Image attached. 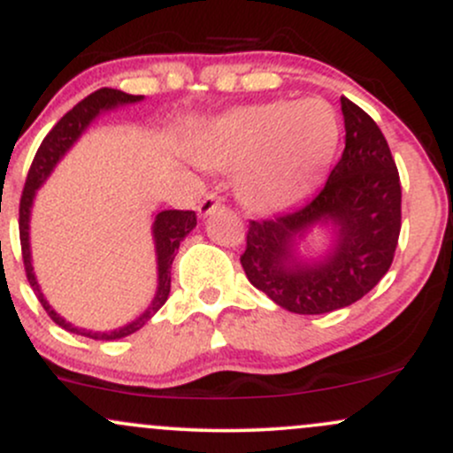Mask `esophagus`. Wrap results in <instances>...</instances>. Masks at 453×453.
Here are the masks:
<instances>
[{
	"label": "esophagus",
	"mask_w": 453,
	"mask_h": 453,
	"mask_svg": "<svg viewBox=\"0 0 453 453\" xmlns=\"http://www.w3.org/2000/svg\"><path fill=\"white\" fill-rule=\"evenodd\" d=\"M219 206H221V202H219V197H217V194H206L204 200L197 204V215L206 217V215H211V212H215Z\"/></svg>",
	"instance_id": "obj_1"
}]
</instances>
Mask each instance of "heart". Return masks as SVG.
<instances>
[{
    "label": "heart",
    "mask_w": 453,
    "mask_h": 453,
    "mask_svg": "<svg viewBox=\"0 0 453 453\" xmlns=\"http://www.w3.org/2000/svg\"><path fill=\"white\" fill-rule=\"evenodd\" d=\"M339 134L326 102L251 104L202 129L194 157L204 168L238 173L236 191L247 209L274 212L315 189L334 159Z\"/></svg>",
    "instance_id": "1"
}]
</instances>
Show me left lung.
Listing matches in <instances>:
<instances>
[{
	"instance_id": "left-lung-1",
	"label": "left lung",
	"mask_w": 453,
	"mask_h": 453,
	"mask_svg": "<svg viewBox=\"0 0 453 453\" xmlns=\"http://www.w3.org/2000/svg\"><path fill=\"white\" fill-rule=\"evenodd\" d=\"M345 150L324 189L298 209L249 221L241 256L253 288L298 315H321L366 296L392 266L400 236V176L381 129L360 106L341 97ZM317 222L337 241L319 263H303L295 244Z\"/></svg>"
}]
</instances>
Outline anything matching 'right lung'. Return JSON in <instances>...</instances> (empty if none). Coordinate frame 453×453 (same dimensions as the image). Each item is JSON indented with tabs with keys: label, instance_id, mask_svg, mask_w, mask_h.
<instances>
[{
	"label": "right lung",
	"instance_id": "right-lung-1",
	"mask_svg": "<svg viewBox=\"0 0 453 453\" xmlns=\"http://www.w3.org/2000/svg\"><path fill=\"white\" fill-rule=\"evenodd\" d=\"M142 100V96H129L119 89H97L91 96H87L85 100L78 102L70 112H65L59 119V123L46 134V138L40 144L38 153H35L34 161H31V168L25 180L23 196H20V206H19V234H20V251H23V264L25 273H27V280L34 289V294L38 296L40 304L44 306V311L49 313L50 319L57 326H61L67 332H74V334L89 336L96 341H117L123 336L134 334L140 330L147 321L153 317L157 311L164 306L165 300L170 296V268H173L174 256L179 251V244L183 238L196 227V212L194 211H161L155 215L153 223V238H155V253H157V292H155L153 303L149 304V309L144 311L138 319H134L132 324L119 327L112 332H91L85 327L72 326L70 321H65L64 317L57 315L53 306L46 303L42 289H40L38 280H35L34 266H31V249H29V215H31V204H34V197L38 187L49 179V174L53 173L57 161L65 155V150H70L72 144L81 138V134L89 127V123L97 114L104 111H111V108L123 106V104H134Z\"/></svg>",
	"mask_w": 453,
	"mask_h": 453
}]
</instances>
